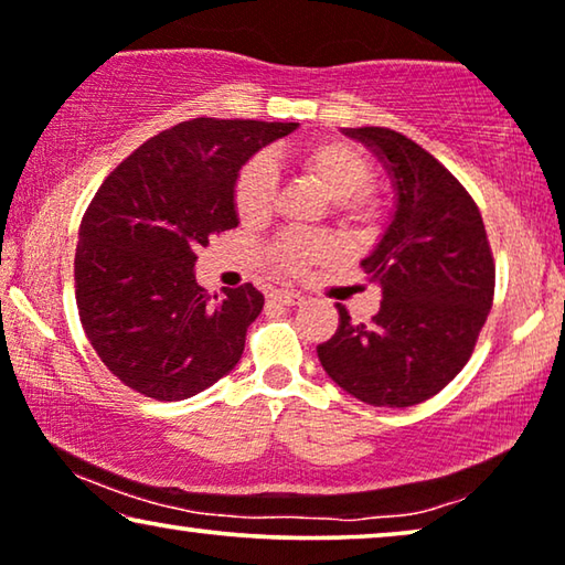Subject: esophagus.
Segmentation results:
<instances>
[{
    "label": "esophagus",
    "mask_w": 565,
    "mask_h": 565,
    "mask_svg": "<svg viewBox=\"0 0 565 565\" xmlns=\"http://www.w3.org/2000/svg\"><path fill=\"white\" fill-rule=\"evenodd\" d=\"M271 301H276V305H284V307H291V305H299L301 294L291 291V289H279L271 294Z\"/></svg>",
    "instance_id": "1"
}]
</instances>
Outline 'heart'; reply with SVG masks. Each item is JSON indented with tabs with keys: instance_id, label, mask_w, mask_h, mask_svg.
I'll list each match as a JSON object with an SVG mask.
<instances>
[{
	"instance_id": "b5f03b06",
	"label": "heart",
	"mask_w": 565,
	"mask_h": 565,
	"mask_svg": "<svg viewBox=\"0 0 565 565\" xmlns=\"http://www.w3.org/2000/svg\"><path fill=\"white\" fill-rule=\"evenodd\" d=\"M276 163H286L307 173L317 186L328 194V200L338 202L343 210L363 214L365 206L355 196L363 194L371 184L373 169L371 161L359 148L343 140H320L301 142V146L284 148L274 153ZM268 156L253 158L243 166L241 177L235 181V212L243 222H260L271 212L276 194V166ZM330 253V241L317 235H284L274 245V256L281 266L297 268L307 260H317Z\"/></svg>"
}]
</instances>
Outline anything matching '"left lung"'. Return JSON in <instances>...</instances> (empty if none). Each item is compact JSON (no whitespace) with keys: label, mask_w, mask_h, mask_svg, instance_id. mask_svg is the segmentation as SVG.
<instances>
[{"label":"left lung","mask_w":565,"mask_h":565,"mask_svg":"<svg viewBox=\"0 0 565 565\" xmlns=\"http://www.w3.org/2000/svg\"><path fill=\"white\" fill-rule=\"evenodd\" d=\"M384 166L394 210L363 258L381 309L317 348L328 376L371 407H412L471 359L494 299V260L479 206L443 163L388 127H343Z\"/></svg>","instance_id":"8db88e82"}]
</instances>
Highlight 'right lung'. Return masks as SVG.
I'll use <instances>...</instances> for the list:
<instances>
[{
	"instance_id": "1",
	"label": "right lung",
	"mask_w": 565,
	"mask_h": 565,
	"mask_svg": "<svg viewBox=\"0 0 565 565\" xmlns=\"http://www.w3.org/2000/svg\"><path fill=\"white\" fill-rule=\"evenodd\" d=\"M299 122H179L105 179L78 227L76 305L102 363L158 402L204 392L241 361L264 309L253 284L210 294L196 284L200 245L237 227L243 166Z\"/></svg>"
}]
</instances>
